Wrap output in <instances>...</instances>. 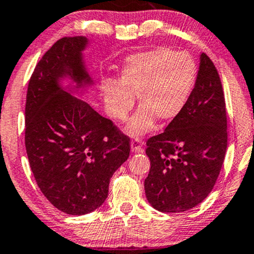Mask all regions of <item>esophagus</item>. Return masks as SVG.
<instances>
[{"instance_id":"34e87169","label":"esophagus","mask_w":254,"mask_h":254,"mask_svg":"<svg viewBox=\"0 0 254 254\" xmlns=\"http://www.w3.org/2000/svg\"><path fill=\"white\" fill-rule=\"evenodd\" d=\"M130 151L133 153H142L143 148H142V143L140 139H134L130 142Z\"/></svg>"}]
</instances>
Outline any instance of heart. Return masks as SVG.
<instances>
[{
    "label": "heart",
    "instance_id": "obj_1",
    "mask_svg": "<svg viewBox=\"0 0 254 254\" xmlns=\"http://www.w3.org/2000/svg\"><path fill=\"white\" fill-rule=\"evenodd\" d=\"M196 64L190 54L154 48L132 55L122 64L118 81L106 79L101 90L109 117L124 120L137 96L140 108L125 126L130 136L148 133L155 119L162 124L179 117L196 79Z\"/></svg>",
    "mask_w": 254,
    "mask_h": 254
}]
</instances>
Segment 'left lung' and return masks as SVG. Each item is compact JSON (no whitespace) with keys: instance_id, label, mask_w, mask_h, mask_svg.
I'll return each instance as SVG.
<instances>
[{"instance_id":"8db88e82","label":"left lung","mask_w":254,"mask_h":254,"mask_svg":"<svg viewBox=\"0 0 254 254\" xmlns=\"http://www.w3.org/2000/svg\"><path fill=\"white\" fill-rule=\"evenodd\" d=\"M227 147L223 86L213 62L200 54L195 84L186 106L165 132L148 139L151 170L146 198L160 212L195 207L213 190Z\"/></svg>"}]
</instances>
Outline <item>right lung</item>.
Listing matches in <instances>:
<instances>
[{
  "instance_id": "right-lung-1",
  "label": "right lung",
  "mask_w": 254,
  "mask_h": 254,
  "mask_svg": "<svg viewBox=\"0 0 254 254\" xmlns=\"http://www.w3.org/2000/svg\"><path fill=\"white\" fill-rule=\"evenodd\" d=\"M86 36H65L42 56L28 84L26 149L41 192L71 215L95 211L114 172L129 156L128 137L94 111L95 81Z\"/></svg>"
}]
</instances>
